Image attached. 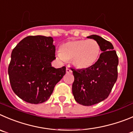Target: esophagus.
I'll return each mask as SVG.
<instances>
[{
	"mask_svg": "<svg viewBox=\"0 0 133 133\" xmlns=\"http://www.w3.org/2000/svg\"><path fill=\"white\" fill-rule=\"evenodd\" d=\"M66 73H68V74H69V73H72V70L70 69H69V68L66 67Z\"/></svg>",
	"mask_w": 133,
	"mask_h": 133,
	"instance_id": "obj_1",
	"label": "esophagus"
}]
</instances>
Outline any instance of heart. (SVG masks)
<instances>
[{
  "label": "heart",
  "instance_id": "1",
  "mask_svg": "<svg viewBox=\"0 0 133 133\" xmlns=\"http://www.w3.org/2000/svg\"><path fill=\"white\" fill-rule=\"evenodd\" d=\"M57 57L61 61H72L76 67L87 69L93 66L99 59L101 45L91 39H78L66 42L60 46Z\"/></svg>",
  "mask_w": 133,
  "mask_h": 133
}]
</instances>
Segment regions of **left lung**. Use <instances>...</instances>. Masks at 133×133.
I'll return each mask as SVG.
<instances>
[{
  "instance_id": "8db88e82",
  "label": "left lung",
  "mask_w": 133,
  "mask_h": 133,
  "mask_svg": "<svg viewBox=\"0 0 133 133\" xmlns=\"http://www.w3.org/2000/svg\"><path fill=\"white\" fill-rule=\"evenodd\" d=\"M88 38L98 42L102 53L91 68L71 69L74 76L73 95L75 101L83 106L93 105L107 98L117 80L119 62L116 51L110 42L98 35Z\"/></svg>"
}]
</instances>
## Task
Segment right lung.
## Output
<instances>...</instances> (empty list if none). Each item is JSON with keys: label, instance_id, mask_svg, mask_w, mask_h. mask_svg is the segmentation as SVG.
<instances>
[{"label": "right lung", "instance_id": "right-lung-1", "mask_svg": "<svg viewBox=\"0 0 133 133\" xmlns=\"http://www.w3.org/2000/svg\"><path fill=\"white\" fill-rule=\"evenodd\" d=\"M51 36H29L17 44L11 55L8 75L12 90L23 101L40 104L48 100L66 67L51 66L56 59Z\"/></svg>", "mask_w": 133, "mask_h": 133}]
</instances>
